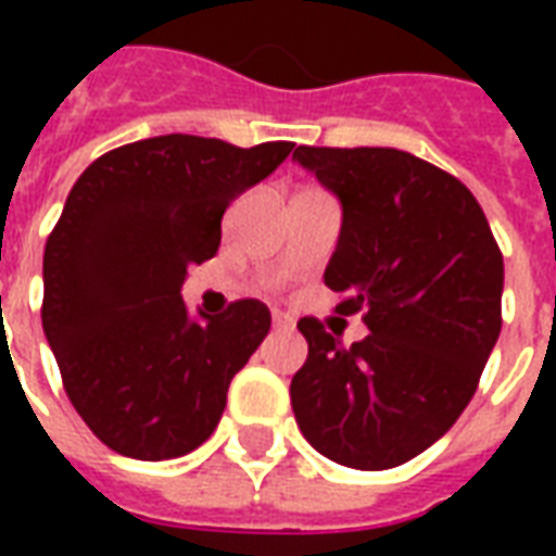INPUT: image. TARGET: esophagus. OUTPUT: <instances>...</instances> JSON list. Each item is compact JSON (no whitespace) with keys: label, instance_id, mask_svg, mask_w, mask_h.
<instances>
[{"label":"esophagus","instance_id":"esophagus-1","mask_svg":"<svg viewBox=\"0 0 556 556\" xmlns=\"http://www.w3.org/2000/svg\"><path fill=\"white\" fill-rule=\"evenodd\" d=\"M270 318H274V327H277V330H289V327L294 325L289 315L279 313V309H274V315H270Z\"/></svg>","mask_w":556,"mask_h":556}]
</instances>
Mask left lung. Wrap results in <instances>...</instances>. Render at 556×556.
<instances>
[{
	"label": "left lung",
	"instance_id": "obj_1",
	"mask_svg": "<svg viewBox=\"0 0 556 556\" xmlns=\"http://www.w3.org/2000/svg\"><path fill=\"white\" fill-rule=\"evenodd\" d=\"M342 202L325 282L369 337L342 345L301 318L309 354L291 378L303 438L330 462L387 470L443 438L501 337L503 255L482 207L450 172L396 148L298 146Z\"/></svg>",
	"mask_w": 556,
	"mask_h": 556
}]
</instances>
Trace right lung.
<instances>
[{"mask_svg": "<svg viewBox=\"0 0 556 556\" xmlns=\"http://www.w3.org/2000/svg\"><path fill=\"white\" fill-rule=\"evenodd\" d=\"M291 148L166 134L106 151L71 187L43 247L41 321L71 405L115 453L178 458L217 429L270 313L243 298L190 321L184 277L217 253L231 199Z\"/></svg>", "mask_w": 556, "mask_h": 556, "instance_id": "obj_1", "label": "right lung"}]
</instances>
